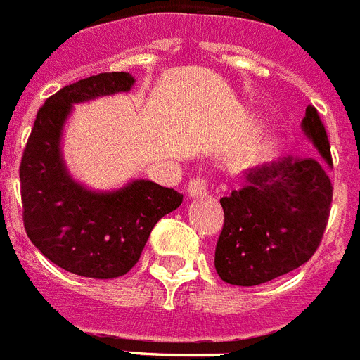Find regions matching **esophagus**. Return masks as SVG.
I'll return each mask as SVG.
<instances>
[{
    "mask_svg": "<svg viewBox=\"0 0 360 360\" xmlns=\"http://www.w3.org/2000/svg\"><path fill=\"white\" fill-rule=\"evenodd\" d=\"M208 189H210V182L202 176L193 178V180L188 184V195L191 198L206 197V195H208Z\"/></svg>",
    "mask_w": 360,
    "mask_h": 360,
    "instance_id": "34e87169",
    "label": "esophagus"
}]
</instances>
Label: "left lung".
Wrapping results in <instances>:
<instances>
[{
  "label": "left lung",
  "mask_w": 360,
  "mask_h": 360,
  "mask_svg": "<svg viewBox=\"0 0 360 360\" xmlns=\"http://www.w3.org/2000/svg\"><path fill=\"white\" fill-rule=\"evenodd\" d=\"M312 156L281 158L243 174L240 189L221 198L225 223L215 269L225 283L257 286L294 271L320 247L329 221L333 165L326 126L314 105L301 122Z\"/></svg>",
  "instance_id": "8db88e82"
}]
</instances>
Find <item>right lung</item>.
I'll return each mask as SVG.
<instances>
[{
    "label": "right lung",
    "mask_w": 360,
    "mask_h": 360,
    "mask_svg": "<svg viewBox=\"0 0 360 360\" xmlns=\"http://www.w3.org/2000/svg\"><path fill=\"white\" fill-rule=\"evenodd\" d=\"M128 72H103L63 87L34 119L20 163L24 226L33 245L56 266L82 277H122L137 264L152 229L182 204V195L150 180L117 191H91L72 180L61 134L74 103L128 93Z\"/></svg>",
    "instance_id": "obj_1"
}]
</instances>
